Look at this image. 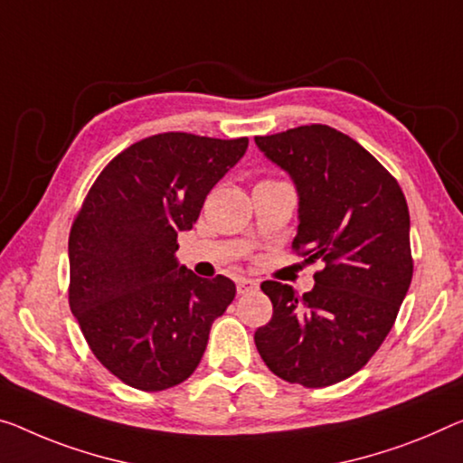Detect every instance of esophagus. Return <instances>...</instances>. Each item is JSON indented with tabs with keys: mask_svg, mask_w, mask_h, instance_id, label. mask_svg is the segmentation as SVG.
I'll return each instance as SVG.
<instances>
[{
	"mask_svg": "<svg viewBox=\"0 0 463 463\" xmlns=\"http://www.w3.org/2000/svg\"><path fill=\"white\" fill-rule=\"evenodd\" d=\"M259 289V281L250 279V277H240L238 279V294H250V291Z\"/></svg>",
	"mask_w": 463,
	"mask_h": 463,
	"instance_id": "1",
	"label": "esophagus"
}]
</instances>
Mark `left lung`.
I'll list each match as a JSON object with an SVG mask.
<instances>
[{
    "mask_svg": "<svg viewBox=\"0 0 463 463\" xmlns=\"http://www.w3.org/2000/svg\"><path fill=\"white\" fill-rule=\"evenodd\" d=\"M254 142L300 194L291 248L325 265L304 296L262 281L273 317L256 329V350L283 381L335 385L373 358L408 294L414 273L408 203L395 177L331 126H298Z\"/></svg>",
    "mask_w": 463,
    "mask_h": 463,
    "instance_id": "1",
    "label": "left lung"
}]
</instances>
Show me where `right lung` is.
Instances as JSON below:
<instances>
[{"mask_svg":"<svg viewBox=\"0 0 463 463\" xmlns=\"http://www.w3.org/2000/svg\"><path fill=\"white\" fill-rule=\"evenodd\" d=\"M248 138L163 132L134 142L97 175L70 230L68 302L95 358L134 389L163 391L196 371L211 325L236 296L223 275L177 267L211 188Z\"/></svg>","mask_w":463,"mask_h":463,"instance_id":"1","label":"right lung"}]
</instances>
